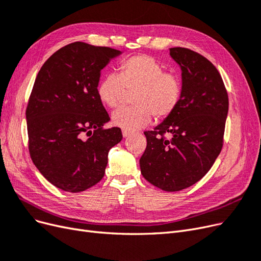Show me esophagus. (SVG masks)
I'll use <instances>...</instances> for the list:
<instances>
[{
	"label": "esophagus",
	"instance_id": "obj_1",
	"mask_svg": "<svg viewBox=\"0 0 261 261\" xmlns=\"http://www.w3.org/2000/svg\"><path fill=\"white\" fill-rule=\"evenodd\" d=\"M122 134H123V137H124V138H128V137L132 135V133L126 132V130H123Z\"/></svg>",
	"mask_w": 261,
	"mask_h": 261
}]
</instances>
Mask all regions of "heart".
<instances>
[{
  "label": "heart",
  "instance_id": "b5f03b06",
  "mask_svg": "<svg viewBox=\"0 0 261 261\" xmlns=\"http://www.w3.org/2000/svg\"><path fill=\"white\" fill-rule=\"evenodd\" d=\"M126 92H134L128 109L112 114V124L133 133L150 124L154 116L164 120L174 113L181 98V83L173 73H164L163 66L150 55L138 54L126 59L118 67V75L110 74L97 86V96L110 109L120 107Z\"/></svg>",
  "mask_w": 261,
  "mask_h": 261
}]
</instances>
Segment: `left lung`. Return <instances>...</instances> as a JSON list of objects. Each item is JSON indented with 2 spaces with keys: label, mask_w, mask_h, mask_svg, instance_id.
I'll return each mask as SVG.
<instances>
[{
  "label": "left lung",
  "mask_w": 261,
  "mask_h": 261,
  "mask_svg": "<svg viewBox=\"0 0 261 261\" xmlns=\"http://www.w3.org/2000/svg\"><path fill=\"white\" fill-rule=\"evenodd\" d=\"M170 55L181 70L180 102L174 113L144 133L147 147L139 164L149 183L177 192L201 179L220 154L228 98L218 69L206 58L185 48H171Z\"/></svg>",
  "instance_id": "1"
}]
</instances>
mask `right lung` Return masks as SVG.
I'll use <instances>...</instances> for the list:
<instances>
[{"label":"right lung","mask_w":261,"mask_h":261,"mask_svg":"<svg viewBox=\"0 0 261 261\" xmlns=\"http://www.w3.org/2000/svg\"><path fill=\"white\" fill-rule=\"evenodd\" d=\"M122 52L74 42L45 61L26 109L29 153L51 184L80 193L105 176L110 149L122 140L97 96L101 70ZM85 136H88L86 140Z\"/></svg>","instance_id":"add662e5"}]
</instances>
